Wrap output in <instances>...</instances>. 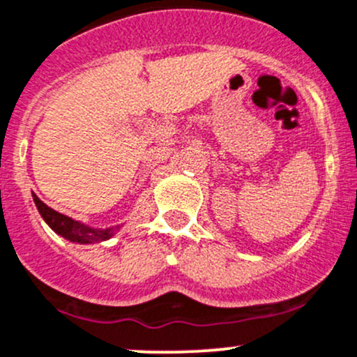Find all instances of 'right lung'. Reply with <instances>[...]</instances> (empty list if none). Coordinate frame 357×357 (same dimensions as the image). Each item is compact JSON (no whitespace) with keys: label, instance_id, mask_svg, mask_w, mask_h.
I'll return each mask as SVG.
<instances>
[{"label":"right lung","instance_id":"add662e5","mask_svg":"<svg viewBox=\"0 0 357 357\" xmlns=\"http://www.w3.org/2000/svg\"><path fill=\"white\" fill-rule=\"evenodd\" d=\"M33 204H36L37 210H39L40 217L44 219V222L50 226L56 234H59L61 238L68 239L71 243H78V245H92V243H102L111 239L116 232L119 231L123 226H111L106 229L99 227H90L87 224L80 222V220H75L71 217L65 215V213H59L51 207H47L44 202L39 200L36 193H32Z\"/></svg>","mask_w":357,"mask_h":357}]
</instances>
